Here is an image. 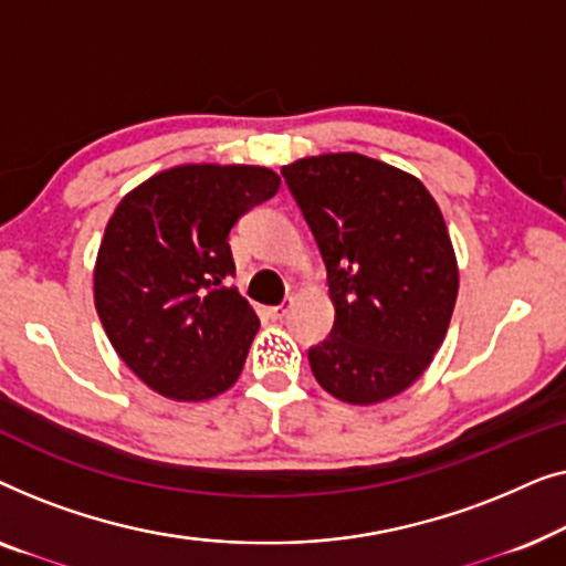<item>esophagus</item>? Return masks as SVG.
<instances>
[{
	"instance_id": "obj_1",
	"label": "esophagus",
	"mask_w": 566,
	"mask_h": 566,
	"mask_svg": "<svg viewBox=\"0 0 566 566\" xmlns=\"http://www.w3.org/2000/svg\"><path fill=\"white\" fill-rule=\"evenodd\" d=\"M289 308H291V301H283V304L281 306H268L265 308V316H268V319H283V316L285 314H289Z\"/></svg>"
}]
</instances>
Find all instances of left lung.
<instances>
[{
	"mask_svg": "<svg viewBox=\"0 0 566 566\" xmlns=\"http://www.w3.org/2000/svg\"><path fill=\"white\" fill-rule=\"evenodd\" d=\"M281 175L327 268L335 324L308 347L324 391L378 405L409 389L443 345L459 265L443 213L417 177L363 157L322 154Z\"/></svg>",
	"mask_w": 566,
	"mask_h": 566,
	"instance_id": "8db88e82",
	"label": "left lung"
}]
</instances>
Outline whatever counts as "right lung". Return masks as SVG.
I'll return each mask as SVG.
<instances>
[{"label": "right lung", "instance_id": "obj_1", "mask_svg": "<svg viewBox=\"0 0 566 566\" xmlns=\"http://www.w3.org/2000/svg\"><path fill=\"white\" fill-rule=\"evenodd\" d=\"M281 177L252 165H182L120 200L95 262V308L120 360L161 397H219L242 374L260 319L234 285L229 231Z\"/></svg>", "mask_w": 566, "mask_h": 566}]
</instances>
